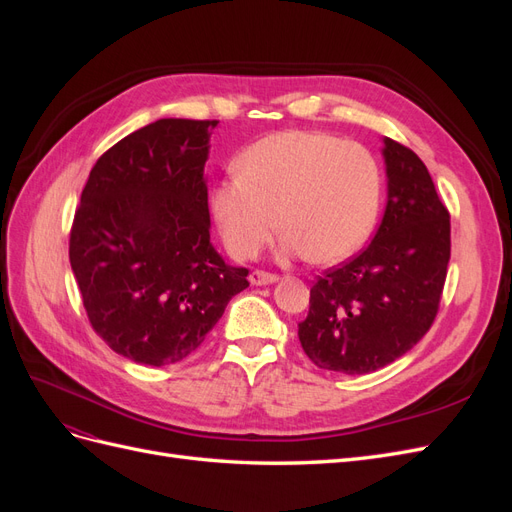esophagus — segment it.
<instances>
[{
	"label": "esophagus",
	"instance_id": "esophagus-1",
	"mask_svg": "<svg viewBox=\"0 0 512 512\" xmlns=\"http://www.w3.org/2000/svg\"><path fill=\"white\" fill-rule=\"evenodd\" d=\"M275 282H277V275H273V273H267V271H252L250 273V284H254V286H269Z\"/></svg>",
	"mask_w": 512,
	"mask_h": 512
}]
</instances>
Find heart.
I'll return each mask as SVG.
<instances>
[{
	"instance_id": "b5f03b06",
	"label": "heart",
	"mask_w": 512,
	"mask_h": 512,
	"mask_svg": "<svg viewBox=\"0 0 512 512\" xmlns=\"http://www.w3.org/2000/svg\"><path fill=\"white\" fill-rule=\"evenodd\" d=\"M215 183L211 213L228 252L254 258L280 226V256L314 265L352 256L376 226L382 177L371 153L324 132L288 130L260 138Z\"/></svg>"
}]
</instances>
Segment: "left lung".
<instances>
[{"instance_id": "obj_1", "label": "left lung", "mask_w": 512, "mask_h": 512, "mask_svg": "<svg viewBox=\"0 0 512 512\" xmlns=\"http://www.w3.org/2000/svg\"><path fill=\"white\" fill-rule=\"evenodd\" d=\"M386 209L376 237L309 290L299 342L309 361L361 376L412 350L438 314L451 215L416 153L384 136Z\"/></svg>"}]
</instances>
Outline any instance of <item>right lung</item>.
<instances>
[{
  "label": "right lung",
  "instance_id": "add662e5",
  "mask_svg": "<svg viewBox=\"0 0 512 512\" xmlns=\"http://www.w3.org/2000/svg\"><path fill=\"white\" fill-rule=\"evenodd\" d=\"M220 121L158 119L102 153L70 230L87 318L108 348L143 365L196 352L250 286L211 245L205 162Z\"/></svg>",
  "mask_w": 512,
  "mask_h": 512
}]
</instances>
